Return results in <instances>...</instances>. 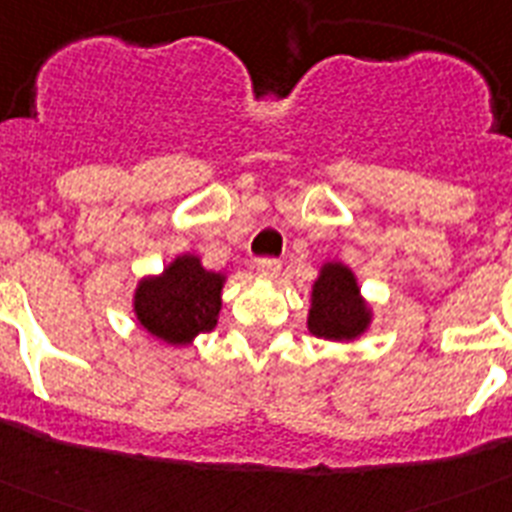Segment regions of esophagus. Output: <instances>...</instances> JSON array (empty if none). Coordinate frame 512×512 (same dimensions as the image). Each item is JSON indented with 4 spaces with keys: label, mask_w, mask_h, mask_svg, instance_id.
Segmentation results:
<instances>
[{
    "label": "esophagus",
    "mask_w": 512,
    "mask_h": 512,
    "mask_svg": "<svg viewBox=\"0 0 512 512\" xmlns=\"http://www.w3.org/2000/svg\"><path fill=\"white\" fill-rule=\"evenodd\" d=\"M256 269H259V274L264 279H274L279 274V269H282V261H279V259H259V261H256Z\"/></svg>",
    "instance_id": "obj_1"
}]
</instances>
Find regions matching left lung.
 Here are the masks:
<instances>
[{
    "label": "left lung",
    "mask_w": 512,
    "mask_h": 512,
    "mask_svg": "<svg viewBox=\"0 0 512 512\" xmlns=\"http://www.w3.org/2000/svg\"><path fill=\"white\" fill-rule=\"evenodd\" d=\"M372 323V310L361 297L354 271L341 261L320 266L312 284L307 330L325 341H354Z\"/></svg>",
    "instance_id": "1"
}]
</instances>
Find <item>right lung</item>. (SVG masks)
I'll return each mask as SVG.
<instances>
[{
	"label": "right lung",
	"instance_id": "add662e5",
	"mask_svg": "<svg viewBox=\"0 0 512 512\" xmlns=\"http://www.w3.org/2000/svg\"><path fill=\"white\" fill-rule=\"evenodd\" d=\"M223 284L225 274L207 271L200 256L182 253L158 277L140 279L133 297L135 318L151 336L189 346L217 325Z\"/></svg>",
	"mask_w": 512,
	"mask_h": 512
}]
</instances>
